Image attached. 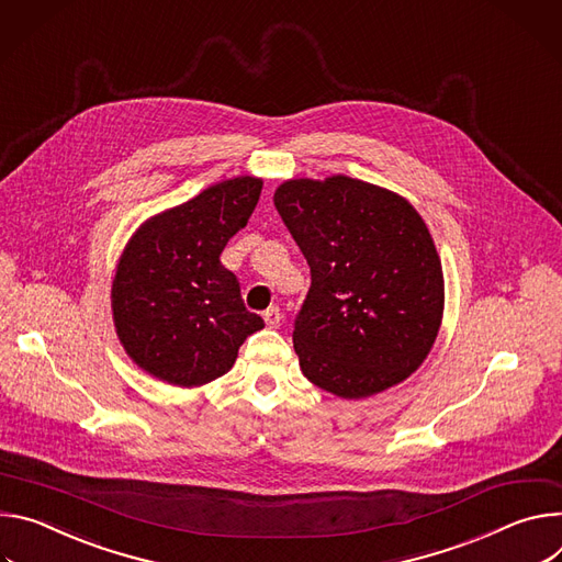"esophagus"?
<instances>
[{
	"instance_id": "1",
	"label": "esophagus",
	"mask_w": 562,
	"mask_h": 562,
	"mask_svg": "<svg viewBox=\"0 0 562 562\" xmlns=\"http://www.w3.org/2000/svg\"><path fill=\"white\" fill-rule=\"evenodd\" d=\"M263 319H266V326L268 328H279L281 326V310L279 307H270V310H266V315H263Z\"/></svg>"
}]
</instances>
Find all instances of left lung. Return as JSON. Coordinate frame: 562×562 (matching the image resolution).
I'll return each instance as SVG.
<instances>
[{"mask_svg": "<svg viewBox=\"0 0 562 562\" xmlns=\"http://www.w3.org/2000/svg\"><path fill=\"white\" fill-rule=\"evenodd\" d=\"M274 205L313 279L292 333L303 375L344 400L411 378L445 315L442 261L417 210L341 173L285 180Z\"/></svg>", "mask_w": 562, "mask_h": 562, "instance_id": "8db88e82", "label": "left lung"}]
</instances>
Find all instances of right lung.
<instances>
[{"label":"right lung","instance_id":"obj_1","mask_svg":"<svg viewBox=\"0 0 562 562\" xmlns=\"http://www.w3.org/2000/svg\"><path fill=\"white\" fill-rule=\"evenodd\" d=\"M263 180L236 176L147 218L124 245L111 283L115 335L151 378L180 389L210 384L263 328L221 266L227 240L252 216Z\"/></svg>","mask_w":562,"mask_h":562}]
</instances>
